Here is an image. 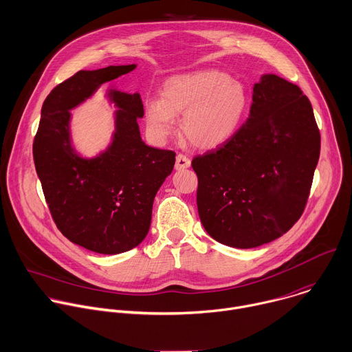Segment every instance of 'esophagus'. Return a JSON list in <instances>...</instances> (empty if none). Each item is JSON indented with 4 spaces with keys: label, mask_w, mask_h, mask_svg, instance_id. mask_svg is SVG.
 I'll return each mask as SVG.
<instances>
[{
    "label": "esophagus",
    "mask_w": 352,
    "mask_h": 352,
    "mask_svg": "<svg viewBox=\"0 0 352 352\" xmlns=\"http://www.w3.org/2000/svg\"><path fill=\"white\" fill-rule=\"evenodd\" d=\"M190 166V160L185 155H177L175 159V170H185Z\"/></svg>",
    "instance_id": "34e87169"
}]
</instances>
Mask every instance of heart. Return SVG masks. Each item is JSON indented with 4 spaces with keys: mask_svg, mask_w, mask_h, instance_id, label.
<instances>
[{
    "mask_svg": "<svg viewBox=\"0 0 352 352\" xmlns=\"http://www.w3.org/2000/svg\"><path fill=\"white\" fill-rule=\"evenodd\" d=\"M249 94L243 82L215 69L171 77L163 99L146 103L145 119L157 140L177 133L175 116H184L182 133L197 149H214L229 141L243 120Z\"/></svg>",
    "mask_w": 352,
    "mask_h": 352,
    "instance_id": "b5f03b06",
    "label": "heart"
}]
</instances>
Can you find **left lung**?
<instances>
[{"mask_svg":"<svg viewBox=\"0 0 352 352\" xmlns=\"http://www.w3.org/2000/svg\"><path fill=\"white\" fill-rule=\"evenodd\" d=\"M319 152L309 99L296 84L264 74L254 84L246 123L192 160L206 232L236 249L280 238L304 211Z\"/></svg>","mask_w":352,"mask_h":352,"instance_id":"left-lung-1","label":"left lung"}]
</instances>
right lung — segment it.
<instances>
[{
	"label": "right lung",
	"mask_w": 352,
	"mask_h": 352,
	"mask_svg": "<svg viewBox=\"0 0 352 352\" xmlns=\"http://www.w3.org/2000/svg\"><path fill=\"white\" fill-rule=\"evenodd\" d=\"M137 65L80 70L45 98L33 144L37 175L51 215L70 242L99 253L120 254L148 235L155 196L171 174L173 151L148 146L140 133L141 95L110 88L114 111L110 145L87 159L72 145L70 110Z\"/></svg>",
	"instance_id": "right-lung-1"
}]
</instances>
